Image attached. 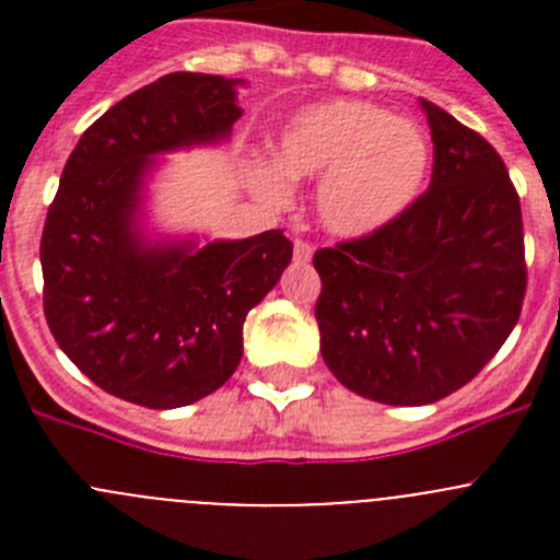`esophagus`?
<instances>
[{
  "mask_svg": "<svg viewBox=\"0 0 560 560\" xmlns=\"http://www.w3.org/2000/svg\"><path fill=\"white\" fill-rule=\"evenodd\" d=\"M311 255H314V246L308 241H296L294 244V260L296 264H308Z\"/></svg>",
  "mask_w": 560,
  "mask_h": 560,
  "instance_id": "1",
  "label": "esophagus"
}]
</instances>
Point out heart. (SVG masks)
<instances>
[{"instance_id": "heart-1", "label": "heart", "mask_w": 560, "mask_h": 560, "mask_svg": "<svg viewBox=\"0 0 560 560\" xmlns=\"http://www.w3.org/2000/svg\"><path fill=\"white\" fill-rule=\"evenodd\" d=\"M277 166L257 167L255 185L285 199V176L318 179L316 212L339 237L389 230L423 196L432 140L412 120L368 101H328L303 108L277 140Z\"/></svg>"}]
</instances>
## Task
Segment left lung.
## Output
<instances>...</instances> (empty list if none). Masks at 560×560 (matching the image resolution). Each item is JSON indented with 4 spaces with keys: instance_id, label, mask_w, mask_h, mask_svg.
I'll return each mask as SVG.
<instances>
[{
    "instance_id": "obj_1",
    "label": "left lung",
    "mask_w": 560,
    "mask_h": 560,
    "mask_svg": "<svg viewBox=\"0 0 560 560\" xmlns=\"http://www.w3.org/2000/svg\"><path fill=\"white\" fill-rule=\"evenodd\" d=\"M434 142L429 190L389 230L314 255L319 350L355 395L423 407L465 387L522 314V207L502 156L420 101Z\"/></svg>"
}]
</instances>
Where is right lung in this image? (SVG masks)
I'll use <instances>...</instances> for the list:
<instances>
[{
	"label": "right lung",
	"mask_w": 560,
	"mask_h": 560,
	"mask_svg": "<svg viewBox=\"0 0 560 560\" xmlns=\"http://www.w3.org/2000/svg\"><path fill=\"white\" fill-rule=\"evenodd\" d=\"M241 78L171 72L114 103L69 153L42 235L44 316L58 348L108 395L148 409L196 404L244 355V319L291 264L269 230L244 241L151 237L160 160L230 140Z\"/></svg>",
	"instance_id": "1"
}]
</instances>
